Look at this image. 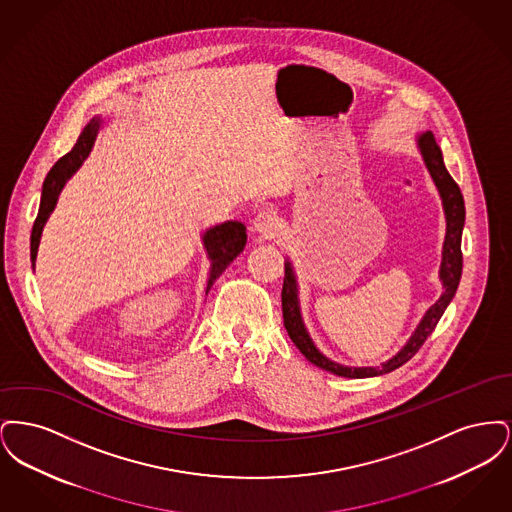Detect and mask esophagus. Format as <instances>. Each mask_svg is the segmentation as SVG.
Segmentation results:
<instances>
[{
    "instance_id": "esophagus-1",
    "label": "esophagus",
    "mask_w": 512,
    "mask_h": 512,
    "mask_svg": "<svg viewBox=\"0 0 512 512\" xmlns=\"http://www.w3.org/2000/svg\"><path fill=\"white\" fill-rule=\"evenodd\" d=\"M253 226L259 234L267 236V238H274L280 232V219L278 213L274 209H263L257 213V217L253 220Z\"/></svg>"
}]
</instances>
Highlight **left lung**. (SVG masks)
I'll use <instances>...</instances> for the list:
<instances>
[{
	"label": "left lung",
	"instance_id": "obj_1",
	"mask_svg": "<svg viewBox=\"0 0 512 512\" xmlns=\"http://www.w3.org/2000/svg\"><path fill=\"white\" fill-rule=\"evenodd\" d=\"M418 147L424 157V163L428 171L432 174L436 186H438L439 195L443 199V209H445V219H447V234H445V244H443V261H441V270L439 278L443 282V293L438 301L428 309V313L420 320L418 328L414 330L411 340L407 345L390 359L388 363L382 366H365V368H351V366H341L330 359H326L315 343L309 338L301 313H299V301H297V284H295V274L290 263H286V274H284V286H282V315H284V326L288 330V336L292 338L295 347L305 355L307 361H311L318 368H324L332 374L345 376V378H368V376H380L388 374L391 370L405 365L411 361L422 343L428 340V336L434 332L438 326L439 318L445 313L447 305L451 303L453 295L459 288L461 274H463V251H461V238H463L464 226V199L461 194V188L457 182L451 178V174L443 165V155L439 149L436 136L432 132H426L418 138Z\"/></svg>",
	"mask_w": 512,
	"mask_h": 512
}]
</instances>
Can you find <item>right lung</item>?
I'll list each match as a JSON object with an SVG mask.
<instances>
[{"label": "right lung", "instance_id": "right-lung-1", "mask_svg": "<svg viewBox=\"0 0 512 512\" xmlns=\"http://www.w3.org/2000/svg\"><path fill=\"white\" fill-rule=\"evenodd\" d=\"M101 119H92L84 126V130L80 132L76 144L69 153H65L48 172L44 186H42V199H40V209H38V217L34 220L32 226V234H30V261H36V253H38V244H40V236L44 230V224L49 219L57 197L61 194L65 182L73 176L76 169L82 165V161L90 155L92 146L96 142L98 136ZM245 226L242 222L236 220H228L224 224H219L215 228H209L203 236V244L207 247V253L211 257V272H209V280H207V292L211 290V286L215 284V280L220 274L226 270V267L244 251Z\"/></svg>", "mask_w": 512, "mask_h": 512}]
</instances>
